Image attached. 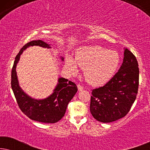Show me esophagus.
<instances>
[{
  "label": "esophagus",
  "mask_w": 150,
  "mask_h": 150,
  "mask_svg": "<svg viewBox=\"0 0 150 150\" xmlns=\"http://www.w3.org/2000/svg\"><path fill=\"white\" fill-rule=\"evenodd\" d=\"M77 87H78V89H79V91H82V90L83 89V87L80 85V84H78Z\"/></svg>",
  "instance_id": "obj_1"
}]
</instances>
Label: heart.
I'll list each match as a JSON object with an SVG mask.
<instances>
[{"mask_svg":"<svg viewBox=\"0 0 150 150\" xmlns=\"http://www.w3.org/2000/svg\"><path fill=\"white\" fill-rule=\"evenodd\" d=\"M117 52L95 45L81 48L76 61L84 69V76L91 85L98 87L108 83L114 76L120 64ZM71 57L66 59V66L71 72L77 71V64Z\"/></svg>","mask_w":150,"mask_h":150,"instance_id":"heart-1","label":"heart"}]
</instances>
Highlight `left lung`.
Returning <instances> with one entry per match:
<instances>
[{
	"label": "left lung",
	"instance_id": "8db88e82",
	"mask_svg": "<svg viewBox=\"0 0 150 150\" xmlns=\"http://www.w3.org/2000/svg\"><path fill=\"white\" fill-rule=\"evenodd\" d=\"M139 69L136 57L128 49L120 69L102 87L92 90L90 112L96 120L109 123L130 111L138 93Z\"/></svg>",
	"mask_w": 150,
	"mask_h": 150
}]
</instances>
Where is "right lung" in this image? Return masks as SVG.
<instances>
[{
    "mask_svg": "<svg viewBox=\"0 0 150 150\" xmlns=\"http://www.w3.org/2000/svg\"><path fill=\"white\" fill-rule=\"evenodd\" d=\"M39 46L50 48V45L42 40H35L27 43L20 49L16 55L11 70V85L18 106L23 113L30 120L42 123L53 124L59 122L64 116L67 104L77 92L76 84L70 86L69 81L64 78H59L56 88L52 94L44 100H35L22 91L18 83L16 65L23 51L29 46ZM62 60L63 59L62 58Z\"/></svg>",
    "mask_w": 150,
    "mask_h": 150,
    "instance_id": "add662e5",
    "label": "right lung"
}]
</instances>
